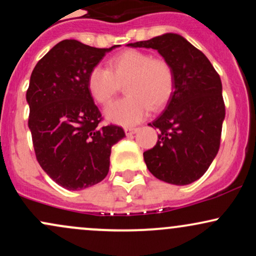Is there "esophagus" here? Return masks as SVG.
<instances>
[{
  "instance_id": "1",
  "label": "esophagus",
  "mask_w": 256,
  "mask_h": 256,
  "mask_svg": "<svg viewBox=\"0 0 256 256\" xmlns=\"http://www.w3.org/2000/svg\"><path fill=\"white\" fill-rule=\"evenodd\" d=\"M138 130H140V128H124L126 136H128H128H132V134H134Z\"/></svg>"
}]
</instances>
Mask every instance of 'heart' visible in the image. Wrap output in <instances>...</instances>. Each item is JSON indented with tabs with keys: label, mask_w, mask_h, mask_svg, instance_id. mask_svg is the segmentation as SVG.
<instances>
[{
	"label": "heart",
	"mask_w": 256,
	"mask_h": 256,
	"mask_svg": "<svg viewBox=\"0 0 256 256\" xmlns=\"http://www.w3.org/2000/svg\"><path fill=\"white\" fill-rule=\"evenodd\" d=\"M125 85V98L106 108L104 116L114 124L131 126L142 120L149 110H160L173 91V72L162 58L146 52L130 49L116 55L110 68L92 67L88 76V90L100 104H108Z\"/></svg>",
	"instance_id": "obj_1"
}]
</instances>
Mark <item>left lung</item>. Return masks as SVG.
<instances>
[{
    "label": "left lung",
    "instance_id": "obj_1",
    "mask_svg": "<svg viewBox=\"0 0 256 256\" xmlns=\"http://www.w3.org/2000/svg\"><path fill=\"white\" fill-rule=\"evenodd\" d=\"M152 48L171 67L173 91L165 110L152 124L160 130L156 146L143 152L154 177L188 185L204 174L216 156L225 119L222 86L207 56L178 34L130 43Z\"/></svg>",
    "mask_w": 256,
    "mask_h": 256
}]
</instances>
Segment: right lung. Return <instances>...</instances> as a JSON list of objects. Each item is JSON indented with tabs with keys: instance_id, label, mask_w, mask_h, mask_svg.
I'll return each instance as SVG.
<instances>
[{
	"instance_id": "obj_1",
	"label": "right lung",
	"mask_w": 256,
	"mask_h": 256,
	"mask_svg": "<svg viewBox=\"0 0 256 256\" xmlns=\"http://www.w3.org/2000/svg\"><path fill=\"white\" fill-rule=\"evenodd\" d=\"M76 40L58 43L31 73L26 101L34 152L44 172L67 190L104 180L112 146L125 137L116 125L100 128L101 112L88 90V76L107 52Z\"/></svg>"
}]
</instances>
